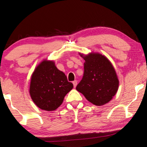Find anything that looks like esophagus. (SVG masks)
<instances>
[{
    "mask_svg": "<svg viewBox=\"0 0 147 147\" xmlns=\"http://www.w3.org/2000/svg\"><path fill=\"white\" fill-rule=\"evenodd\" d=\"M73 84L74 88H76V86H77V84H78V82H77V80H74L73 82Z\"/></svg>",
    "mask_w": 147,
    "mask_h": 147,
    "instance_id": "obj_1",
    "label": "esophagus"
}]
</instances>
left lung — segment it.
Returning <instances> with one entry per match:
<instances>
[{
    "instance_id": "obj_1",
    "label": "left lung",
    "mask_w": 147,
    "mask_h": 147,
    "mask_svg": "<svg viewBox=\"0 0 147 147\" xmlns=\"http://www.w3.org/2000/svg\"><path fill=\"white\" fill-rule=\"evenodd\" d=\"M84 59V76L76 90L94 105H104L118 90L119 80L115 69L105 56L98 53H91Z\"/></svg>"
}]
</instances>
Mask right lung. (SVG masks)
<instances>
[{"instance_id": "right-lung-1", "label": "right lung", "mask_w": 147, "mask_h": 147, "mask_svg": "<svg viewBox=\"0 0 147 147\" xmlns=\"http://www.w3.org/2000/svg\"><path fill=\"white\" fill-rule=\"evenodd\" d=\"M73 88L53 61L44 60L32 74L30 94L36 105L46 111L55 110Z\"/></svg>"}]
</instances>
